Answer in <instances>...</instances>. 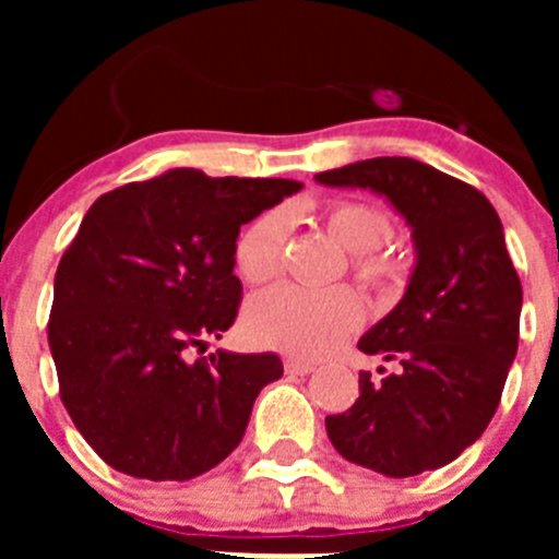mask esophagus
<instances>
[{
    "label": "esophagus",
    "instance_id": "obj_1",
    "mask_svg": "<svg viewBox=\"0 0 559 559\" xmlns=\"http://www.w3.org/2000/svg\"><path fill=\"white\" fill-rule=\"evenodd\" d=\"M285 372L288 374H308L313 372V364L302 358H285Z\"/></svg>",
    "mask_w": 559,
    "mask_h": 559
}]
</instances>
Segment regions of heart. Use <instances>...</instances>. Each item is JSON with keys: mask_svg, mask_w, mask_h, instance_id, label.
<instances>
[{"mask_svg": "<svg viewBox=\"0 0 559 559\" xmlns=\"http://www.w3.org/2000/svg\"><path fill=\"white\" fill-rule=\"evenodd\" d=\"M310 218L322 226L341 249L349 251V269L360 283L389 294L406 274L403 254L386 246V212L358 199H330L310 210ZM288 218L269 210L240 229L231 249L237 276L246 285L274 283L285 263ZM364 319V305L349 288L299 290L274 288L260 294L246 308V335L254 344L283 349L290 355H324L347 338Z\"/></svg>", "mask_w": 559, "mask_h": 559, "instance_id": "b5f03b06", "label": "heart"}]
</instances>
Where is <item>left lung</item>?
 <instances>
[{
    "label": "left lung",
    "instance_id": "obj_1",
    "mask_svg": "<svg viewBox=\"0 0 559 559\" xmlns=\"http://www.w3.org/2000/svg\"><path fill=\"white\" fill-rule=\"evenodd\" d=\"M316 181L386 195L417 243L406 296L358 341L392 369L360 372L358 400L324 419L330 442L392 478L445 467L490 426L518 353L523 290L501 218L476 187L408 156L355 162Z\"/></svg>",
    "mask_w": 559,
    "mask_h": 559
}]
</instances>
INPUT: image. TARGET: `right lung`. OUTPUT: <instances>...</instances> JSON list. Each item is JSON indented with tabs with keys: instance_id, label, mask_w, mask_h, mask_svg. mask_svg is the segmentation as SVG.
<instances>
[{
	"instance_id": "obj_1",
	"label": "right lung",
	"mask_w": 559,
	"mask_h": 559,
	"mask_svg": "<svg viewBox=\"0 0 559 559\" xmlns=\"http://www.w3.org/2000/svg\"><path fill=\"white\" fill-rule=\"evenodd\" d=\"M299 190L294 179L179 167L117 187L86 212L58 263L47 338L69 417L114 471L187 481L240 445L283 360L190 353L237 319L240 226Z\"/></svg>"
}]
</instances>
